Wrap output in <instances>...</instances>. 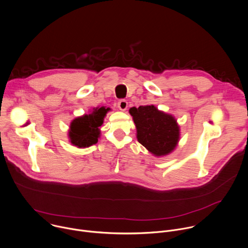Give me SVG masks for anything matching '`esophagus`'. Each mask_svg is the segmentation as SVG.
<instances>
[{
	"label": "esophagus",
	"instance_id": "1",
	"mask_svg": "<svg viewBox=\"0 0 248 248\" xmlns=\"http://www.w3.org/2000/svg\"><path fill=\"white\" fill-rule=\"evenodd\" d=\"M118 107H119V109L122 110V111L126 110V108H127V101L124 100V99L120 100V101L118 102Z\"/></svg>",
	"mask_w": 248,
	"mask_h": 248
}]
</instances>
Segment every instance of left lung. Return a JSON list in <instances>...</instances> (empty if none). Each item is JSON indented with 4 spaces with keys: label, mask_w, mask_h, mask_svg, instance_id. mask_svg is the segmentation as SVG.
Instances as JSON below:
<instances>
[{
    "label": "left lung",
    "mask_w": 248,
    "mask_h": 248,
    "mask_svg": "<svg viewBox=\"0 0 248 248\" xmlns=\"http://www.w3.org/2000/svg\"><path fill=\"white\" fill-rule=\"evenodd\" d=\"M137 129V139L156 156L170 154L177 146L180 128L171 115L158 111L154 105L132 107L129 110Z\"/></svg>",
    "instance_id": "obj_1"
}]
</instances>
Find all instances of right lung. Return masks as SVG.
<instances>
[{
    "instance_id": "obj_1",
    "label": "right lung",
    "mask_w": 248,
    "mask_h": 248,
    "mask_svg": "<svg viewBox=\"0 0 248 248\" xmlns=\"http://www.w3.org/2000/svg\"><path fill=\"white\" fill-rule=\"evenodd\" d=\"M109 110L110 108L105 107L96 108L91 114L73 120L68 132L70 142L78 148H86L97 143L99 126Z\"/></svg>"
}]
</instances>
